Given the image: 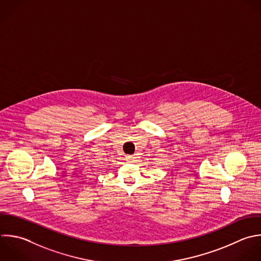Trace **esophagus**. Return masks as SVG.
Wrapping results in <instances>:
<instances>
[{"label":"esophagus","instance_id":"obj_1","mask_svg":"<svg viewBox=\"0 0 261 261\" xmlns=\"http://www.w3.org/2000/svg\"><path fill=\"white\" fill-rule=\"evenodd\" d=\"M135 160V157H133V156H126V161L127 162H133Z\"/></svg>","mask_w":261,"mask_h":261}]
</instances>
